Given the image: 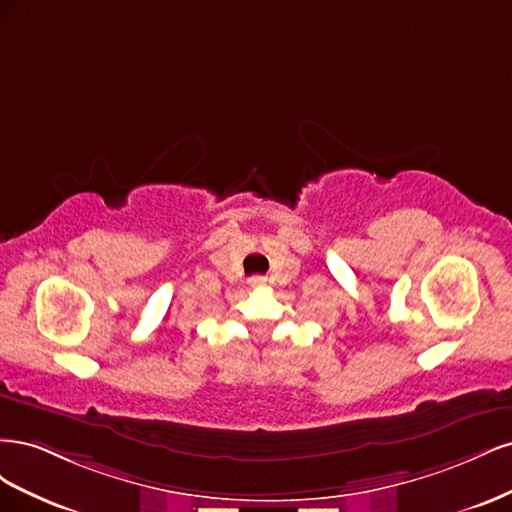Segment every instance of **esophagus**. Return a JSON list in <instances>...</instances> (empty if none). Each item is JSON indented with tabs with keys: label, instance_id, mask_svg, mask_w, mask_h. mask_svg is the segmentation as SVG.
Segmentation results:
<instances>
[{
	"label": "esophagus",
	"instance_id": "1",
	"mask_svg": "<svg viewBox=\"0 0 512 512\" xmlns=\"http://www.w3.org/2000/svg\"><path fill=\"white\" fill-rule=\"evenodd\" d=\"M247 284H250L252 288H260V286H265V284H267V277L254 275V277H250V280H247Z\"/></svg>",
	"mask_w": 512,
	"mask_h": 512
}]
</instances>
